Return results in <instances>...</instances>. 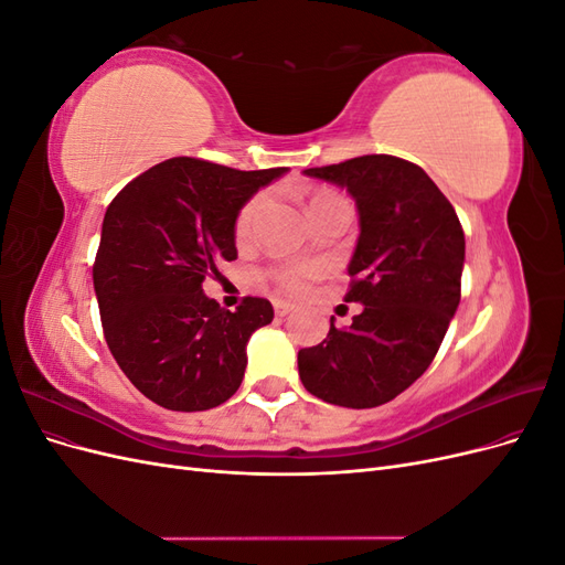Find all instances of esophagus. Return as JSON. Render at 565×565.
Here are the masks:
<instances>
[{"label": "esophagus", "mask_w": 565, "mask_h": 565, "mask_svg": "<svg viewBox=\"0 0 565 565\" xmlns=\"http://www.w3.org/2000/svg\"><path fill=\"white\" fill-rule=\"evenodd\" d=\"M273 309H276V316L285 318L287 313H292V311H295V303H289V301H282V299H278L276 303H273Z\"/></svg>", "instance_id": "34e87169"}]
</instances>
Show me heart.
I'll return each mask as SVG.
<instances>
[{"label":"heart","instance_id":"obj_1","mask_svg":"<svg viewBox=\"0 0 565 565\" xmlns=\"http://www.w3.org/2000/svg\"><path fill=\"white\" fill-rule=\"evenodd\" d=\"M339 198L330 191H320L311 198L309 202V212L320 207V204H328V202H337ZM268 198L264 193L254 195L252 200L245 202V207L241 210V214H237V221H235V237L237 241H247V237L254 233V226L256 221H259L264 207H266ZM324 270L322 264L318 262H289V264H280L270 270V278L276 280L282 289H287V292H303L306 285H309L311 280H316L320 273Z\"/></svg>","mask_w":565,"mask_h":565}]
</instances>
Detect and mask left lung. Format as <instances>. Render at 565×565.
<instances>
[{
  "label": "left lung",
  "mask_w": 565,
  "mask_h": 565,
  "mask_svg": "<svg viewBox=\"0 0 565 565\" xmlns=\"http://www.w3.org/2000/svg\"><path fill=\"white\" fill-rule=\"evenodd\" d=\"M306 177L355 200L361 235L349 264L347 301L363 306L349 328L299 351L306 391L341 407H377L417 382L436 358L459 306L465 231L422 167L363 156Z\"/></svg>",
  "instance_id": "obj_1"
}]
</instances>
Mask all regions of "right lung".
<instances>
[{
  "label": "right lung",
  "instance_id": "add662e5",
  "mask_svg": "<svg viewBox=\"0 0 565 565\" xmlns=\"http://www.w3.org/2000/svg\"><path fill=\"white\" fill-rule=\"evenodd\" d=\"M289 172H241L195 158L164 160L108 204L94 292L108 349L146 398L177 413L226 403L247 367V341L273 320L268 299L235 311L204 295L221 262L237 259L245 202Z\"/></svg>",
  "mask_w": 565,
  "mask_h": 565
}]
</instances>
